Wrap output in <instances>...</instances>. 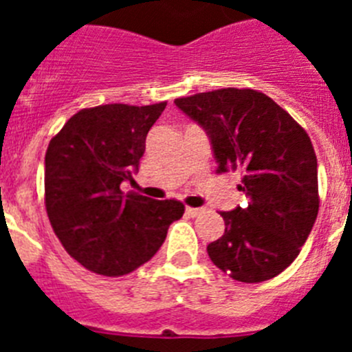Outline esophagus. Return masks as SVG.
<instances>
[{
    "label": "esophagus",
    "mask_w": 352,
    "mask_h": 352,
    "mask_svg": "<svg viewBox=\"0 0 352 352\" xmlns=\"http://www.w3.org/2000/svg\"><path fill=\"white\" fill-rule=\"evenodd\" d=\"M186 214L188 217H197V214L204 213V208H192V206H186Z\"/></svg>",
    "instance_id": "obj_1"
}]
</instances>
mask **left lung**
<instances>
[{
  "mask_svg": "<svg viewBox=\"0 0 352 352\" xmlns=\"http://www.w3.org/2000/svg\"><path fill=\"white\" fill-rule=\"evenodd\" d=\"M174 104L206 130L217 173H241L238 188L248 197L247 208L220 211L226 232L208 256L234 280H270L296 259L319 211L309 133L256 89H214Z\"/></svg>",
  "mask_w": 352,
  "mask_h": 352,
  "instance_id": "obj_1",
  "label": "left lung"
}]
</instances>
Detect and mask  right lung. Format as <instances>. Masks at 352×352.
I'll list each match as a JSON object with an SVG mask.
<instances>
[{
	"mask_svg": "<svg viewBox=\"0 0 352 352\" xmlns=\"http://www.w3.org/2000/svg\"><path fill=\"white\" fill-rule=\"evenodd\" d=\"M166 105L82 109L49 142L47 217L65 250L89 272L121 276L138 270L185 213L183 203L174 199L121 192V183L133 182L146 135Z\"/></svg>",
	"mask_w": 352,
	"mask_h": 352,
	"instance_id": "add662e5",
	"label": "right lung"
}]
</instances>
